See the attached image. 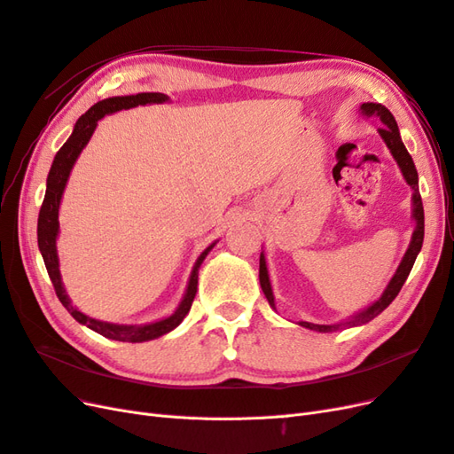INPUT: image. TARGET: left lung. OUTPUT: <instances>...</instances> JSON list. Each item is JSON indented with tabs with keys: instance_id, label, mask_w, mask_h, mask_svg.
Here are the masks:
<instances>
[{
	"instance_id": "8db88e82",
	"label": "left lung",
	"mask_w": 454,
	"mask_h": 454,
	"mask_svg": "<svg viewBox=\"0 0 454 454\" xmlns=\"http://www.w3.org/2000/svg\"><path fill=\"white\" fill-rule=\"evenodd\" d=\"M362 114L371 117L377 115L382 121V129H379L380 138L384 140V144L388 145L392 157L395 159L397 167H400L405 182L413 189V217H415V231H413V239H411L409 248L402 259L400 267H397L395 274L392 277L390 284L387 286V290L380 295L379 301H375L373 305L367 307L365 310L358 312L348 322L342 324H333V325H320V324H310V322H299V325H303L307 329H312V332H320V333H329V332H337V329H345V327H354V325H362L367 324L369 320H373L375 316H379L384 309H387L392 301L395 299V295L400 294L402 286L405 284L411 269L415 265V259L422 248V240H424V208H422V199H420V191H419V174L415 168V162L411 159L409 151L405 149L402 138H400V130H397V122L394 119V115L388 112L387 107L382 104H373L367 102L360 106ZM259 284L261 290H263L269 305L274 309V295H272V287H270V280H269V270H267V263H265V255L261 254L259 257Z\"/></svg>"
}]
</instances>
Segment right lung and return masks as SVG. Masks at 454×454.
I'll return each instance as SVG.
<instances>
[{"label":"right lung","instance_id":"right-lung-1","mask_svg":"<svg viewBox=\"0 0 454 454\" xmlns=\"http://www.w3.org/2000/svg\"><path fill=\"white\" fill-rule=\"evenodd\" d=\"M168 96L160 94V92H140V94H130V96H114V98H106L98 104H94L85 115H81L75 122L74 132L67 142L60 147V151L57 153L52 160V167L49 170L47 176V191H45V199L43 204H41L39 210V219H37V244H39V252L43 255L45 267L49 272V278L54 286V292H57V297L60 299V303L66 307V310L70 312L74 318L83 324L87 327H90L92 332L100 333L107 339L114 340H122V342H144V340H151L157 339L164 333L172 332L174 327H177L182 324V320L187 316L191 305H193V299L197 294V284H199V269L200 263L204 261V257L208 255V252L214 248L215 242L210 244L206 248L191 270L189 277V284L185 295L182 299L180 307L174 310V314L167 316L159 322H151V324H144V325H122V324H109V322H102V320H94L90 316L79 312L74 305L70 297H67L64 284L60 278V269H59V255H57V237H59V208H60V200H62V193L64 187L67 184V177H70V172L74 168V164L79 157L81 151L89 144L90 136L98 125V121L107 115V114H115L121 112V109H130L136 106H145V104H162L167 102Z\"/></svg>","mask_w":454,"mask_h":454}]
</instances>
